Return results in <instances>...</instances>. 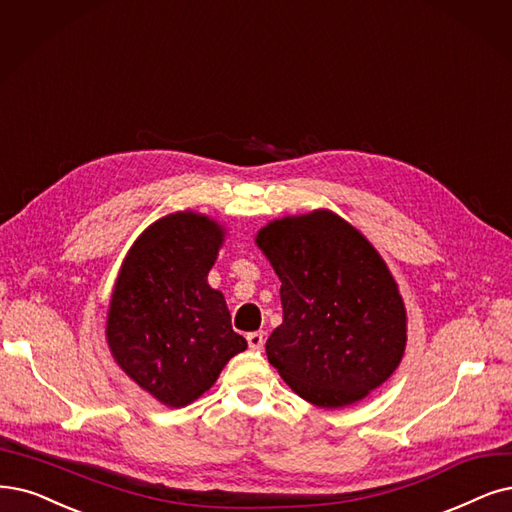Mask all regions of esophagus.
<instances>
[{
	"instance_id": "obj_1",
	"label": "esophagus",
	"mask_w": 512,
	"mask_h": 512,
	"mask_svg": "<svg viewBox=\"0 0 512 512\" xmlns=\"http://www.w3.org/2000/svg\"><path fill=\"white\" fill-rule=\"evenodd\" d=\"M246 342H249L251 350H261L263 344H266V335H263L261 331H253L246 335Z\"/></svg>"
}]
</instances>
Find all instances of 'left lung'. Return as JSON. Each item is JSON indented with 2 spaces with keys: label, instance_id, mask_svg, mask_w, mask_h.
I'll list each match as a JSON object with an SVG mask.
<instances>
[{
  "label": "left lung",
  "instance_id": "1",
  "mask_svg": "<svg viewBox=\"0 0 512 512\" xmlns=\"http://www.w3.org/2000/svg\"><path fill=\"white\" fill-rule=\"evenodd\" d=\"M255 242L282 282V325L266 342L282 380L325 409L382 386L405 354L407 312L373 244L325 208L270 221Z\"/></svg>",
  "mask_w": 512,
  "mask_h": 512
}]
</instances>
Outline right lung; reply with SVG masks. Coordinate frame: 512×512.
I'll list each match as a JSON object with an SVG mask.
<instances>
[{"instance_id": "1", "label": "right lung", "mask_w": 512, "mask_h": 512, "mask_svg": "<svg viewBox=\"0 0 512 512\" xmlns=\"http://www.w3.org/2000/svg\"><path fill=\"white\" fill-rule=\"evenodd\" d=\"M223 238L211 217L166 215L130 246L113 287L105 327L111 356L166 407L194 403L246 350L223 293L206 280Z\"/></svg>"}]
</instances>
